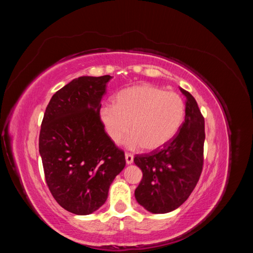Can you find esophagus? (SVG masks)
<instances>
[{
	"label": "esophagus",
	"instance_id": "1",
	"mask_svg": "<svg viewBox=\"0 0 253 253\" xmlns=\"http://www.w3.org/2000/svg\"><path fill=\"white\" fill-rule=\"evenodd\" d=\"M133 160H134V156L132 154H128V153H126V165L133 164Z\"/></svg>",
	"mask_w": 253,
	"mask_h": 253
}]
</instances>
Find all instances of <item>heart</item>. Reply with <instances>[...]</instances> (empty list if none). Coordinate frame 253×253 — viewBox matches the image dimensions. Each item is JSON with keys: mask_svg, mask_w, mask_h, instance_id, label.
Returning <instances> with one entry per match:
<instances>
[{"mask_svg": "<svg viewBox=\"0 0 253 253\" xmlns=\"http://www.w3.org/2000/svg\"><path fill=\"white\" fill-rule=\"evenodd\" d=\"M186 104L180 95L152 84L127 87L115 98V104L101 106L99 117L112 141L119 142L131 131L126 145L155 151L170 142L180 129Z\"/></svg>", "mask_w": 253, "mask_h": 253, "instance_id": "b5f03b06", "label": "heart"}]
</instances>
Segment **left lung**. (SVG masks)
Returning <instances> with one entry per match:
<instances>
[{
  "instance_id": "obj_1",
  "label": "left lung",
  "mask_w": 253,
  "mask_h": 253,
  "mask_svg": "<svg viewBox=\"0 0 253 253\" xmlns=\"http://www.w3.org/2000/svg\"><path fill=\"white\" fill-rule=\"evenodd\" d=\"M180 90L186 97V116L178 133L162 150L134 158L142 171L135 198L151 213L177 209L192 193L203 169L205 120L194 97Z\"/></svg>"
}]
</instances>
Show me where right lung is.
<instances>
[{"label": "right lung", "instance_id": "obj_1", "mask_svg": "<svg viewBox=\"0 0 253 253\" xmlns=\"http://www.w3.org/2000/svg\"><path fill=\"white\" fill-rule=\"evenodd\" d=\"M112 78L72 80L51 97L44 113L39 153L45 179L57 203L77 215L100 208L126 166L124 151L111 140L99 117Z\"/></svg>", "mask_w": 253, "mask_h": 253}]
</instances>
